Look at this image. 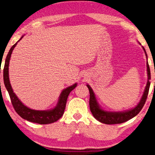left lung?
Instances as JSON below:
<instances>
[{"instance_id": "8db88e82", "label": "left lung", "mask_w": 155, "mask_h": 155, "mask_svg": "<svg viewBox=\"0 0 155 155\" xmlns=\"http://www.w3.org/2000/svg\"><path fill=\"white\" fill-rule=\"evenodd\" d=\"M144 51L145 55L146 56V58L148 59L147 54H146V50L142 47ZM147 73H148V81L147 84H146V88L144 90V94H143L142 97L141 98V100L140 101L138 104H137L134 108L129 110L128 111L125 112H108L105 111L100 108L98 105L96 97L93 89L91 88L89 85H87L88 87L89 94H90V97H89V107L90 110L92 114L94 115L95 119H97L98 121H100L102 123H105V124L108 125H112V124H119V123H123L124 122L127 121L129 119H132L134 117L139 113L140 110L142 109L143 106L145 104V102L147 99V96L149 91V88H150V70L149 68V65L148 63L147 60Z\"/></svg>"}]
</instances>
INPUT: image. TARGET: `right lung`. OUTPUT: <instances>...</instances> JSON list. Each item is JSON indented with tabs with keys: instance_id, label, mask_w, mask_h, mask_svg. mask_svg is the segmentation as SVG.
<instances>
[{
	"instance_id": "right-lung-1",
	"label": "right lung",
	"mask_w": 155,
	"mask_h": 155,
	"mask_svg": "<svg viewBox=\"0 0 155 155\" xmlns=\"http://www.w3.org/2000/svg\"><path fill=\"white\" fill-rule=\"evenodd\" d=\"M22 37L18 42L20 41ZM18 42L11 47L9 53H8L6 60H5L3 69L4 83L9 94L11 103H12L13 108L19 116L23 118L24 119L28 120L30 122L45 125L57 121L58 120L60 119L62 117L64 112V110H65L66 108V104L68 95L71 91H72L77 87V83L74 84L72 86H70L68 88L64 89L61 91L57 106L53 109L50 110H35L30 109L24 105L21 101L18 99V97L16 96L15 93L13 92L12 87L11 86L9 78V64L10 58L13 50L15 48Z\"/></svg>"
}]
</instances>
